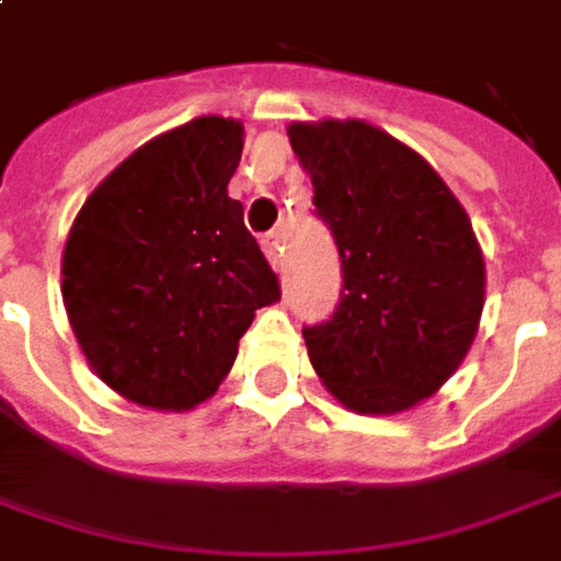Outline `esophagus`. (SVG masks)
Returning a JSON list of instances; mask_svg holds the SVG:
<instances>
[{"mask_svg": "<svg viewBox=\"0 0 561 561\" xmlns=\"http://www.w3.org/2000/svg\"><path fill=\"white\" fill-rule=\"evenodd\" d=\"M282 242H285V236H282L279 229H276V232H266V236H263V254H266V257H270V263H273V266H282V251H285V248H282Z\"/></svg>", "mask_w": 561, "mask_h": 561, "instance_id": "esophagus-1", "label": "esophagus"}]
</instances>
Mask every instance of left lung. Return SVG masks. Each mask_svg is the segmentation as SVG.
Here are the masks:
<instances>
[{
  "mask_svg": "<svg viewBox=\"0 0 561 561\" xmlns=\"http://www.w3.org/2000/svg\"><path fill=\"white\" fill-rule=\"evenodd\" d=\"M332 232L341 298L304 325L325 388L357 413H400L432 397L462 363L484 307L472 222L425 158L363 121L291 124Z\"/></svg>",
  "mask_w": 561,
  "mask_h": 561,
  "instance_id": "8db88e82",
  "label": "left lung"
}]
</instances>
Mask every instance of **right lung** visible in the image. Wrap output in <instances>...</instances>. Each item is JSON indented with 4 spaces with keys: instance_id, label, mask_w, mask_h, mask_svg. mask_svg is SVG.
I'll list each match as a JSON object with an SVG mask.
<instances>
[{
    "instance_id": "add662e5",
    "label": "right lung",
    "mask_w": 561,
    "mask_h": 561,
    "mask_svg": "<svg viewBox=\"0 0 561 561\" xmlns=\"http://www.w3.org/2000/svg\"><path fill=\"white\" fill-rule=\"evenodd\" d=\"M242 124L195 117L133 151L77 214L61 295L95 376L154 410L217 391L279 276L226 185Z\"/></svg>"
}]
</instances>
